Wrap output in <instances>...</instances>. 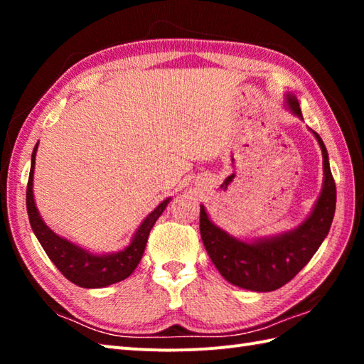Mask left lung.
<instances>
[{"label":"left lung","instance_id":"8db88e82","mask_svg":"<svg viewBox=\"0 0 364 364\" xmlns=\"http://www.w3.org/2000/svg\"><path fill=\"white\" fill-rule=\"evenodd\" d=\"M284 106L304 120L299 100L291 92L284 94ZM310 131L322 150L323 181L310 215L299 227L280 235L244 241L215 225L205 206L200 205V235L205 249L220 275L237 288L255 292L282 288L308 264L328 235L336 208V186L326 145L318 133Z\"/></svg>","mask_w":364,"mask_h":364}]
</instances>
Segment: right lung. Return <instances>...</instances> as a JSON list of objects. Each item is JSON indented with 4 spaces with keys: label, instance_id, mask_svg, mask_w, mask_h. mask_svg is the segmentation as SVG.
Segmentation results:
<instances>
[{
    "label": "right lung",
    "instance_id": "1",
    "mask_svg": "<svg viewBox=\"0 0 364 364\" xmlns=\"http://www.w3.org/2000/svg\"><path fill=\"white\" fill-rule=\"evenodd\" d=\"M38 149V142L36 144L31 156V172L26 188V208L29 215V223L33 228L38 242L43 247L45 253L53 261L63 275L81 288H105V286L114 284L117 282L125 280L134 272L139 261H141L149 235L154 225V222L159 219V215L164 213L172 197L166 200L154 208L146 215L141 225L134 231L129 244L119 252L112 253H94L84 247L75 244L68 239L59 236L43 222L41 213H38L33 192L34 181V167H36V153Z\"/></svg>",
    "mask_w": 364,
    "mask_h": 364
}]
</instances>
